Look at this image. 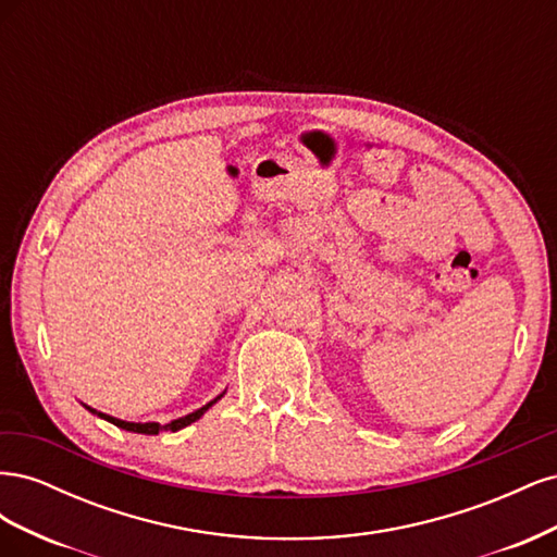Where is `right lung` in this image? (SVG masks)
<instances>
[{
  "label": "right lung",
  "instance_id": "1",
  "mask_svg": "<svg viewBox=\"0 0 557 557\" xmlns=\"http://www.w3.org/2000/svg\"><path fill=\"white\" fill-rule=\"evenodd\" d=\"M223 397V395H221ZM221 397H215L213 401H209L207 407H201V409H197L195 413H190V416H185V418H178V420H172L170 425H160V423H125V420H117V418H113V416H107V413H97V411H92V413H97L99 418H104V420H109V423H113V425H117V428H123V430H127V432H139V434H158V432H162V430H172V432H176V430H181V428H185V425H190V423H195V420H199L201 416H205V411H209V407H213V404L221 399Z\"/></svg>",
  "mask_w": 557,
  "mask_h": 557
}]
</instances>
